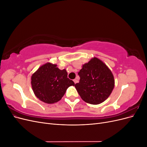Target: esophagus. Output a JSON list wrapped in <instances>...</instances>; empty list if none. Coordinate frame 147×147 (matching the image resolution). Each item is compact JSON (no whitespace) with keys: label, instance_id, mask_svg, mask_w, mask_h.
I'll list each match as a JSON object with an SVG mask.
<instances>
[{"label":"esophagus","instance_id":"34e87169","mask_svg":"<svg viewBox=\"0 0 147 147\" xmlns=\"http://www.w3.org/2000/svg\"><path fill=\"white\" fill-rule=\"evenodd\" d=\"M74 82L75 83H77L78 82V80H77V79H74Z\"/></svg>","mask_w":147,"mask_h":147}]
</instances>
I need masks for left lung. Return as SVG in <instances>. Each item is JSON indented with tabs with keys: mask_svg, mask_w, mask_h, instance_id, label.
<instances>
[{
	"mask_svg": "<svg viewBox=\"0 0 147 147\" xmlns=\"http://www.w3.org/2000/svg\"><path fill=\"white\" fill-rule=\"evenodd\" d=\"M78 74L80 79L75 87L87 103L99 104L112 92L115 85L113 75L108 67L97 57L83 65Z\"/></svg>",
	"mask_w": 147,
	"mask_h": 147,
	"instance_id": "1",
	"label": "left lung"
}]
</instances>
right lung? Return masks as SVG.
<instances>
[{
    "label": "right lung",
    "instance_id": "right-lung-1",
    "mask_svg": "<svg viewBox=\"0 0 147 147\" xmlns=\"http://www.w3.org/2000/svg\"><path fill=\"white\" fill-rule=\"evenodd\" d=\"M56 64L47 63L41 66L31 77L35 95L47 104L58 102L74 82L67 78L65 69L60 70Z\"/></svg>",
    "mask_w": 147,
    "mask_h": 147
}]
</instances>
